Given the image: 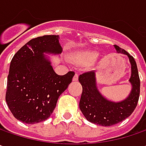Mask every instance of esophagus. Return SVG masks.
<instances>
[{
  "mask_svg": "<svg viewBox=\"0 0 146 146\" xmlns=\"http://www.w3.org/2000/svg\"><path fill=\"white\" fill-rule=\"evenodd\" d=\"M78 80V75L77 73H75V75L73 76V82H77Z\"/></svg>",
  "mask_w": 146,
  "mask_h": 146,
  "instance_id": "obj_1",
  "label": "esophagus"
}]
</instances>
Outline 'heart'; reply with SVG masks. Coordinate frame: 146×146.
Instances as JSON below:
<instances>
[{
  "label": "heart",
  "mask_w": 146,
  "mask_h": 146,
  "mask_svg": "<svg viewBox=\"0 0 146 146\" xmlns=\"http://www.w3.org/2000/svg\"><path fill=\"white\" fill-rule=\"evenodd\" d=\"M98 53L94 51H83L73 54L72 60L78 64H93L96 60Z\"/></svg>",
  "instance_id": "obj_1"
}]
</instances>
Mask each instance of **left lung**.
I'll use <instances>...</instances> for the list:
<instances>
[{"label":"left lung","instance_id":"left-lung-1","mask_svg":"<svg viewBox=\"0 0 146 146\" xmlns=\"http://www.w3.org/2000/svg\"><path fill=\"white\" fill-rule=\"evenodd\" d=\"M116 52L126 55L131 64L129 82L132 90L127 98L120 102L108 100L99 92L97 87L95 71H90L79 76L82 86V93L79 108L86 119L91 123L101 126H111L128 118L137 105L140 95V78L134 58L125 50L114 45Z\"/></svg>","mask_w":146,"mask_h":146}]
</instances>
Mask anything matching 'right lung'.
I'll return each mask as SVG.
<instances>
[{"label":"right lung","mask_w":146,"mask_h":146,"mask_svg":"<svg viewBox=\"0 0 146 146\" xmlns=\"http://www.w3.org/2000/svg\"><path fill=\"white\" fill-rule=\"evenodd\" d=\"M59 38V35L33 38L18 50L10 62L5 100L13 116L23 123L46 120L60 95L72 82L74 72L57 75L45 55L62 52Z\"/></svg>","instance_id":"obj_1"}]
</instances>
